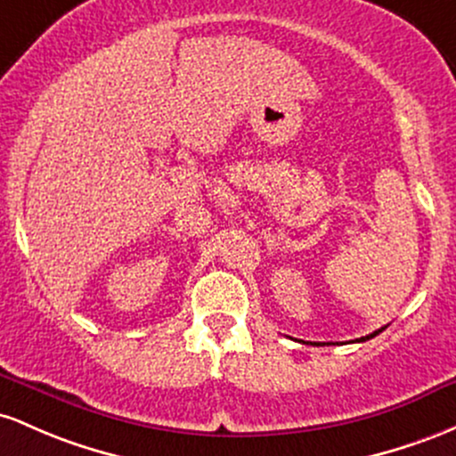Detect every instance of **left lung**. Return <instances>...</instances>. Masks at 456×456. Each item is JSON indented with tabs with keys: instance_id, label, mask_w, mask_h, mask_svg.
<instances>
[{
	"instance_id": "left-lung-1",
	"label": "left lung",
	"mask_w": 456,
	"mask_h": 456,
	"mask_svg": "<svg viewBox=\"0 0 456 456\" xmlns=\"http://www.w3.org/2000/svg\"><path fill=\"white\" fill-rule=\"evenodd\" d=\"M383 330H386V327H381V330L372 331V334H368V336H364V338H360V340H355V342H364V340H370V338H375V336H377V334H381Z\"/></svg>"
}]
</instances>
